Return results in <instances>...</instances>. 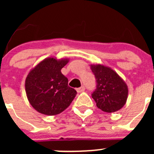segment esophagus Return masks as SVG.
I'll return each instance as SVG.
<instances>
[{"label":"esophagus","instance_id":"1","mask_svg":"<svg viewBox=\"0 0 154 154\" xmlns=\"http://www.w3.org/2000/svg\"><path fill=\"white\" fill-rule=\"evenodd\" d=\"M85 91V87L84 86H81L80 87V88H77V91L78 93H81V92H83V91Z\"/></svg>","mask_w":154,"mask_h":154}]
</instances>
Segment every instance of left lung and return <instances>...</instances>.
<instances>
[{
	"label": "left lung",
	"mask_w": 154,
	"mask_h": 154,
	"mask_svg": "<svg viewBox=\"0 0 154 154\" xmlns=\"http://www.w3.org/2000/svg\"><path fill=\"white\" fill-rule=\"evenodd\" d=\"M97 81V88L91 94L97 108L106 112L119 111L125 105L128 87L125 80L111 68L101 64L90 65Z\"/></svg>",
	"instance_id": "1"
}]
</instances>
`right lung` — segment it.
<instances>
[{
	"instance_id": "add662e5",
	"label": "right lung",
	"mask_w": 154,
	"mask_h": 154,
	"mask_svg": "<svg viewBox=\"0 0 154 154\" xmlns=\"http://www.w3.org/2000/svg\"><path fill=\"white\" fill-rule=\"evenodd\" d=\"M69 59L48 57L29 71L25 91L30 105L42 114L56 116L69 106L77 91L68 86V80L61 69Z\"/></svg>"
}]
</instances>
